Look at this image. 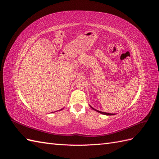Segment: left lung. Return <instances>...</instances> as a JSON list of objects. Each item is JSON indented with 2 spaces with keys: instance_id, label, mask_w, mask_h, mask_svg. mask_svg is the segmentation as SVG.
<instances>
[{
  "instance_id": "1",
  "label": "left lung",
  "mask_w": 159,
  "mask_h": 159,
  "mask_svg": "<svg viewBox=\"0 0 159 159\" xmlns=\"http://www.w3.org/2000/svg\"><path fill=\"white\" fill-rule=\"evenodd\" d=\"M89 106H90V107H91V109H93V110H95V111H96L98 112V113H102V114H103V115H115V114H113V113H105V112H102V111H98V110H97V109H95L94 108H93L90 105H89Z\"/></svg>"
}]
</instances>
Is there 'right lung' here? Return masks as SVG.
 <instances>
[{"instance_id": "obj_1", "label": "right lung", "mask_w": 159, "mask_h": 159, "mask_svg": "<svg viewBox=\"0 0 159 159\" xmlns=\"http://www.w3.org/2000/svg\"><path fill=\"white\" fill-rule=\"evenodd\" d=\"M62 109H60V110H62ZM60 110H59V111H60ZM53 113V112H52Z\"/></svg>"}]
</instances>
